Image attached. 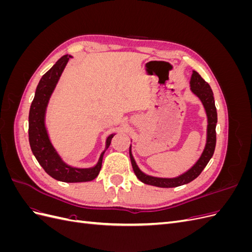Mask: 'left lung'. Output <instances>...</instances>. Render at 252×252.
I'll use <instances>...</instances> for the list:
<instances>
[{"mask_svg": "<svg viewBox=\"0 0 252 252\" xmlns=\"http://www.w3.org/2000/svg\"><path fill=\"white\" fill-rule=\"evenodd\" d=\"M190 90H191V93L194 95L200 98V101L204 106L206 116H207V134H206V144L202 155L199 158V159L193 164V166L190 167L187 171L178 175V177L158 178L146 174L139 168V166L136 165L135 159L132 156L130 144V147H129V157H130L132 168L136 178H138L142 183H144V184L161 188H172L188 184V183L192 182L194 179L199 177L213 156V152H215L216 149V127L218 123V113L215 104V97H213V93L209 86V84L206 83L202 79L201 75L194 70L192 71L191 79H190Z\"/></svg>", "mask_w": 252, "mask_h": 252, "instance_id": "8db88e82", "label": "left lung"}]
</instances>
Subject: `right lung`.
Masks as SVG:
<instances>
[{"label": "right lung", "mask_w": 252, "mask_h": 252, "mask_svg": "<svg viewBox=\"0 0 252 252\" xmlns=\"http://www.w3.org/2000/svg\"><path fill=\"white\" fill-rule=\"evenodd\" d=\"M70 58L72 57L68 55L63 56L43 75L37 84L34 98L29 110L28 134L30 148L33 156L51 178L65 183H81L93 181L100 173L104 154L116 133L108 135L106 139L105 149L98 158L97 163L89 168H78L66 164L53 147L45 124V118L50 97Z\"/></svg>", "instance_id": "1"}]
</instances>
